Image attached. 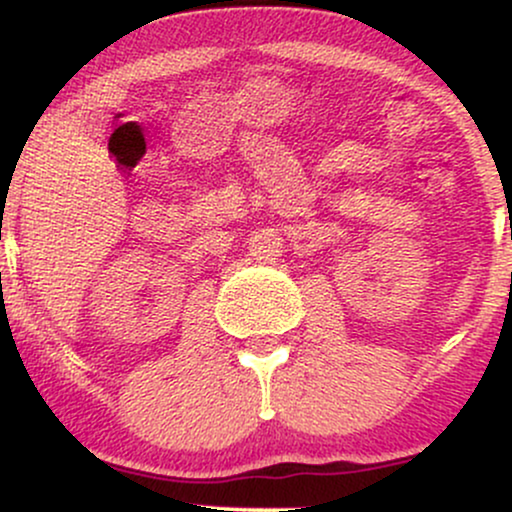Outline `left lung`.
I'll return each mask as SVG.
<instances>
[{
	"mask_svg": "<svg viewBox=\"0 0 512 512\" xmlns=\"http://www.w3.org/2000/svg\"><path fill=\"white\" fill-rule=\"evenodd\" d=\"M510 238H512V228H510Z\"/></svg>",
	"mask_w": 512,
	"mask_h": 512,
	"instance_id": "1",
	"label": "left lung"
}]
</instances>
